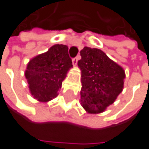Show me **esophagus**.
I'll list each match as a JSON object with an SVG mask.
<instances>
[{
	"label": "esophagus",
	"mask_w": 149,
	"mask_h": 149,
	"mask_svg": "<svg viewBox=\"0 0 149 149\" xmlns=\"http://www.w3.org/2000/svg\"><path fill=\"white\" fill-rule=\"evenodd\" d=\"M80 58V56H77L76 58H74L73 59H72V64H73V65L76 66L77 65V61H78V58Z\"/></svg>",
	"instance_id": "esophagus-1"
}]
</instances>
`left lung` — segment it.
<instances>
[{
  "label": "left lung",
  "mask_w": 149,
  "mask_h": 149,
  "mask_svg": "<svg viewBox=\"0 0 149 149\" xmlns=\"http://www.w3.org/2000/svg\"><path fill=\"white\" fill-rule=\"evenodd\" d=\"M80 55L81 105L89 114L102 113L123 91L125 72L100 49L85 46Z\"/></svg>",
  "instance_id": "8db88e82"
}]
</instances>
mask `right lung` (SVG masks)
I'll return each mask as SVG.
<instances>
[{
  "mask_svg": "<svg viewBox=\"0 0 149 149\" xmlns=\"http://www.w3.org/2000/svg\"><path fill=\"white\" fill-rule=\"evenodd\" d=\"M72 67V62L65 45H52L47 52L33 58L25 71L31 95L42 103L55 98Z\"/></svg>",
  "mask_w": 149,
  "mask_h": 149,
  "instance_id": "1",
  "label": "right lung"
}]
</instances>
